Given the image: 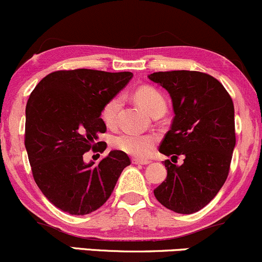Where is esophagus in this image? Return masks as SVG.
<instances>
[{
    "instance_id": "esophagus-1",
    "label": "esophagus",
    "mask_w": 262,
    "mask_h": 262,
    "mask_svg": "<svg viewBox=\"0 0 262 262\" xmlns=\"http://www.w3.org/2000/svg\"><path fill=\"white\" fill-rule=\"evenodd\" d=\"M133 164H149L150 163V161H147V159H145V161H143V159H133Z\"/></svg>"
}]
</instances>
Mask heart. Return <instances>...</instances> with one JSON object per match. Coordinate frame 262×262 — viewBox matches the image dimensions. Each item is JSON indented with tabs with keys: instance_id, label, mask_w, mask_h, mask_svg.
<instances>
[{
	"instance_id": "1",
	"label": "heart",
	"mask_w": 262,
	"mask_h": 262,
	"mask_svg": "<svg viewBox=\"0 0 262 262\" xmlns=\"http://www.w3.org/2000/svg\"><path fill=\"white\" fill-rule=\"evenodd\" d=\"M136 100L145 112L150 113L161 105H166L163 96L152 88H140L136 92ZM122 106V98L114 96L104 105L101 110V119L106 125H113L117 122L118 113ZM112 145L115 149L124 152L136 158H145L149 156L156 145V137L152 134L123 133L114 137Z\"/></svg>"
}]
</instances>
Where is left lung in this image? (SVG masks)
<instances>
[{"instance_id":"1","label":"left lung","mask_w":262,"mask_h":262,"mask_svg":"<svg viewBox=\"0 0 262 262\" xmlns=\"http://www.w3.org/2000/svg\"><path fill=\"white\" fill-rule=\"evenodd\" d=\"M172 99V125L159 152L183 156L181 166L164 161L167 178L154 196L168 210L189 214L213 200L224 186L236 145L235 109L224 85L200 71H159L148 75Z\"/></svg>"}]
</instances>
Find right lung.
Returning <instances> with one entry per match:
<instances>
[{"label":"right lung","mask_w":262,"mask_h":262,"mask_svg":"<svg viewBox=\"0 0 262 262\" xmlns=\"http://www.w3.org/2000/svg\"><path fill=\"white\" fill-rule=\"evenodd\" d=\"M132 78L129 71H55L30 95L25 147L34 180L55 207L75 216L96 211L130 164L120 150H112L98 166L85 163L82 154L101 143H96L106 130L101 110ZM105 148L106 144L101 152Z\"/></svg>","instance_id":"add662e5"}]
</instances>
